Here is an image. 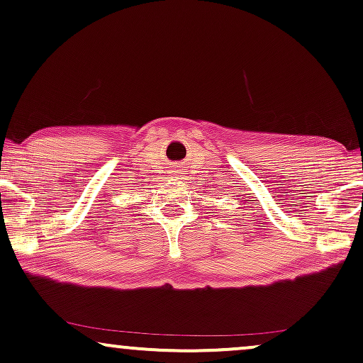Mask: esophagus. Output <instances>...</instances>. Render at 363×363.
Segmentation results:
<instances>
[{
  "instance_id": "obj_1",
  "label": "esophagus",
  "mask_w": 363,
  "mask_h": 363,
  "mask_svg": "<svg viewBox=\"0 0 363 363\" xmlns=\"http://www.w3.org/2000/svg\"><path fill=\"white\" fill-rule=\"evenodd\" d=\"M176 172H177V171H176Z\"/></svg>"
}]
</instances>
